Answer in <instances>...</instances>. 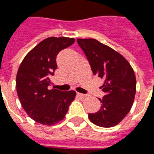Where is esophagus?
Here are the masks:
<instances>
[{
    "label": "esophagus",
    "mask_w": 154,
    "mask_h": 154,
    "mask_svg": "<svg viewBox=\"0 0 154 154\" xmlns=\"http://www.w3.org/2000/svg\"><path fill=\"white\" fill-rule=\"evenodd\" d=\"M77 94H78L79 97H87L86 94H83V93H80V92H78Z\"/></svg>",
    "instance_id": "obj_1"
}]
</instances>
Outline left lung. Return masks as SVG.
Returning <instances> with one entry per match:
<instances>
[{
  "label": "left lung",
  "instance_id": "left-lung-1",
  "mask_svg": "<svg viewBox=\"0 0 154 154\" xmlns=\"http://www.w3.org/2000/svg\"><path fill=\"white\" fill-rule=\"evenodd\" d=\"M94 75L103 79L99 111L88 114L90 121L102 128L119 123L129 113L136 95V79L129 62L113 48L94 39H77Z\"/></svg>",
  "mask_w": 154,
  "mask_h": 154
}]
</instances>
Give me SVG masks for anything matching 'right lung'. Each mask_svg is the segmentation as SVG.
Masks as SVG:
<instances>
[{"label":"right lung","mask_w":154,"mask_h":154,"mask_svg":"<svg viewBox=\"0 0 154 154\" xmlns=\"http://www.w3.org/2000/svg\"><path fill=\"white\" fill-rule=\"evenodd\" d=\"M75 42L73 38L48 37L26 54L16 77V88L23 109L35 122L54 125L64 119L75 91L50 88V77L57 67L56 58L60 51Z\"/></svg>","instance_id":"obj_1"}]
</instances>
